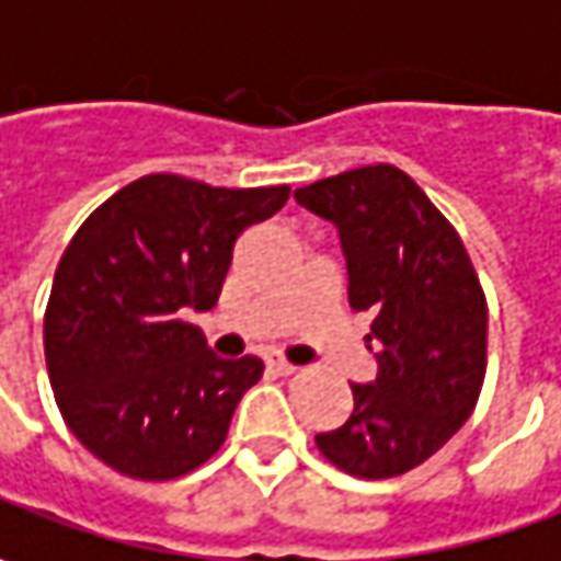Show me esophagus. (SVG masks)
Listing matches in <instances>:
<instances>
[{
    "instance_id": "obj_1",
    "label": "esophagus",
    "mask_w": 561,
    "mask_h": 561,
    "mask_svg": "<svg viewBox=\"0 0 561 561\" xmlns=\"http://www.w3.org/2000/svg\"><path fill=\"white\" fill-rule=\"evenodd\" d=\"M266 367H270L273 374H279V377H291V374L298 370V367H295V364H288L285 357H270V360H266Z\"/></svg>"
}]
</instances>
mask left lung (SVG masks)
Segmentation results:
<instances>
[{"instance_id": "8db88e82", "label": "left lung", "mask_w": 561, "mask_h": 561, "mask_svg": "<svg viewBox=\"0 0 561 561\" xmlns=\"http://www.w3.org/2000/svg\"><path fill=\"white\" fill-rule=\"evenodd\" d=\"M329 219L348 266V305L370 317L377 379L317 436L335 468L399 477L439 451L474 411L486 374V298L451 222L396 165H364L295 191Z\"/></svg>"}]
</instances>
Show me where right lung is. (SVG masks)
<instances>
[{
    "instance_id": "add662e5",
    "label": "right lung",
    "mask_w": 561,
    "mask_h": 561,
    "mask_svg": "<svg viewBox=\"0 0 561 561\" xmlns=\"http://www.w3.org/2000/svg\"><path fill=\"white\" fill-rule=\"evenodd\" d=\"M291 187L144 175L68 241L43 317L46 370L68 430L112 471L175 480L226 443L260 357L222 360L191 310L219 301L238 234Z\"/></svg>"
}]
</instances>
